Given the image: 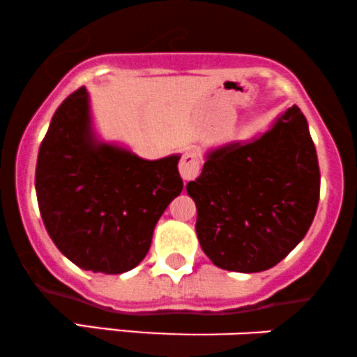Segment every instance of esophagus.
I'll list each match as a JSON object with an SVG mask.
<instances>
[{
    "instance_id": "34e87169",
    "label": "esophagus",
    "mask_w": 357,
    "mask_h": 357,
    "mask_svg": "<svg viewBox=\"0 0 357 357\" xmlns=\"http://www.w3.org/2000/svg\"><path fill=\"white\" fill-rule=\"evenodd\" d=\"M179 174L184 181H191L199 174V158L196 151H186L179 161Z\"/></svg>"
}]
</instances>
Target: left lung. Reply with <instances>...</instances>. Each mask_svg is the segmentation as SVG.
Returning <instances> with one entry per match:
<instances>
[{
    "mask_svg": "<svg viewBox=\"0 0 357 357\" xmlns=\"http://www.w3.org/2000/svg\"><path fill=\"white\" fill-rule=\"evenodd\" d=\"M196 181V235L216 267L255 273L292 252L312 225L321 173L309 124L297 105L250 141L215 147Z\"/></svg>",
    "mask_w": 357,
    "mask_h": 357,
    "instance_id": "left-lung-1",
    "label": "left lung"
}]
</instances>
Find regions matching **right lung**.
Here are the masks:
<instances>
[{
    "label": "right lung",
    "mask_w": 357,
    "mask_h": 357,
    "mask_svg": "<svg viewBox=\"0 0 357 357\" xmlns=\"http://www.w3.org/2000/svg\"><path fill=\"white\" fill-rule=\"evenodd\" d=\"M181 155L139 158L97 136L85 87L53 114L35 190L48 235L77 267L124 273L147 255L154 227L183 191Z\"/></svg>",
    "instance_id": "add662e5"
}]
</instances>
